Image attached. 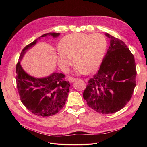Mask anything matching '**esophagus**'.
I'll use <instances>...</instances> for the list:
<instances>
[{"label":"esophagus","mask_w":147,"mask_h":147,"mask_svg":"<svg viewBox=\"0 0 147 147\" xmlns=\"http://www.w3.org/2000/svg\"><path fill=\"white\" fill-rule=\"evenodd\" d=\"M69 82H71V83H72V82H75L77 80V78H74V77H70L69 78Z\"/></svg>","instance_id":"34e87169"}]
</instances>
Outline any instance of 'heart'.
I'll return each mask as SVG.
<instances>
[{
	"mask_svg": "<svg viewBox=\"0 0 147 147\" xmlns=\"http://www.w3.org/2000/svg\"><path fill=\"white\" fill-rule=\"evenodd\" d=\"M106 48L107 40L101 34L72 33L61 40L57 62L62 69L67 70L74 57L78 72L91 73L100 66Z\"/></svg>",
	"mask_w": 147,
	"mask_h": 147,
	"instance_id": "obj_1",
	"label": "heart"
}]
</instances>
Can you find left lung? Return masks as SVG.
I'll return each instance as SVG.
<instances>
[{
	"mask_svg": "<svg viewBox=\"0 0 147 147\" xmlns=\"http://www.w3.org/2000/svg\"><path fill=\"white\" fill-rule=\"evenodd\" d=\"M110 45L83 92L88 105L103 114L122 109L131 99L137 75L134 55L122 40L108 33Z\"/></svg>",
	"mask_w": 147,
	"mask_h": 147,
	"instance_id": "1",
	"label": "left lung"
}]
</instances>
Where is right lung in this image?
Segmentation results:
<instances>
[{
	"label": "right lung",
	"instance_id": "obj_1",
	"mask_svg": "<svg viewBox=\"0 0 147 147\" xmlns=\"http://www.w3.org/2000/svg\"><path fill=\"white\" fill-rule=\"evenodd\" d=\"M59 33L50 32L42 35L26 45L22 50L16 66V81L20 99L26 109L39 117L55 115L63 108L67 99L70 83L65 80V75L55 72L45 78L30 76L22 69L20 61L29 48L41 37L51 35L57 37Z\"/></svg>",
	"mask_w": 147,
	"mask_h": 147
}]
</instances>
